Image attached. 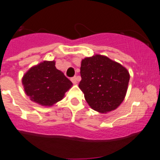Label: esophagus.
<instances>
[{"label": "esophagus", "mask_w": 160, "mask_h": 160, "mask_svg": "<svg viewBox=\"0 0 160 160\" xmlns=\"http://www.w3.org/2000/svg\"><path fill=\"white\" fill-rule=\"evenodd\" d=\"M71 80H72L73 83L76 84V83H77V82H78V78H77L76 76H75V77H73V78H72V79H71Z\"/></svg>", "instance_id": "obj_1"}]
</instances>
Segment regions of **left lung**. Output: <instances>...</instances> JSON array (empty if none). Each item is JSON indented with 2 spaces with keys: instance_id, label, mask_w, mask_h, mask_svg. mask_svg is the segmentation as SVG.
Returning a JSON list of instances; mask_svg holds the SVG:
<instances>
[{
  "instance_id": "left-lung-1",
  "label": "left lung",
  "mask_w": 160,
  "mask_h": 160,
  "mask_svg": "<svg viewBox=\"0 0 160 160\" xmlns=\"http://www.w3.org/2000/svg\"><path fill=\"white\" fill-rule=\"evenodd\" d=\"M79 88L88 104L101 113L118 108L128 91L130 74L120 63L96 54L81 62Z\"/></svg>"
}]
</instances>
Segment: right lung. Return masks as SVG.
Returning <instances> with one entry per match:
<instances>
[{
  "mask_svg": "<svg viewBox=\"0 0 160 160\" xmlns=\"http://www.w3.org/2000/svg\"><path fill=\"white\" fill-rule=\"evenodd\" d=\"M26 95L38 104L51 107L61 101L72 82L57 69L55 61H43L32 66L22 78Z\"/></svg>",
  "mask_w": 160,
  "mask_h": 160,
  "instance_id": "1",
  "label": "right lung"
}]
</instances>
